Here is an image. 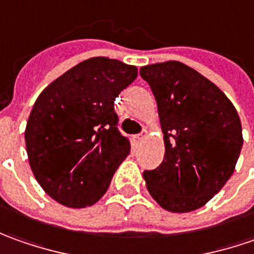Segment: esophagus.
<instances>
[{"mask_svg":"<svg viewBox=\"0 0 254 254\" xmlns=\"http://www.w3.org/2000/svg\"><path fill=\"white\" fill-rule=\"evenodd\" d=\"M146 137H147V130H146V129H143V130H142L139 135L135 136V142L136 143H140V142H142V140H144Z\"/></svg>","mask_w":254,"mask_h":254,"instance_id":"34e87169","label":"esophagus"}]
</instances>
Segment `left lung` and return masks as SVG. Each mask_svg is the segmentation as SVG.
Returning <instances> with one entry per match:
<instances>
[{
	"mask_svg": "<svg viewBox=\"0 0 254 254\" xmlns=\"http://www.w3.org/2000/svg\"><path fill=\"white\" fill-rule=\"evenodd\" d=\"M157 102L162 164L144 171L149 194L169 212L204 206L226 184L241 154V118L212 81L180 62L140 68Z\"/></svg>",
	"mask_w": 254,
	"mask_h": 254,
	"instance_id": "left-lung-1",
	"label": "left lung"
}]
</instances>
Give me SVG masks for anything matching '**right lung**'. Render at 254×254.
<instances>
[{
    "label": "right lung",
    "instance_id": "1",
    "mask_svg": "<svg viewBox=\"0 0 254 254\" xmlns=\"http://www.w3.org/2000/svg\"><path fill=\"white\" fill-rule=\"evenodd\" d=\"M137 77L136 66L91 57L40 92L25 129L32 173L62 205L85 208L107 192L130 153L119 133L114 101Z\"/></svg>",
    "mask_w": 254,
    "mask_h": 254
}]
</instances>
